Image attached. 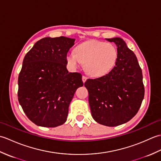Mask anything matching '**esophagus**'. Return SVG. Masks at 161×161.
Listing matches in <instances>:
<instances>
[{"label":"esophagus","instance_id":"obj_1","mask_svg":"<svg viewBox=\"0 0 161 161\" xmlns=\"http://www.w3.org/2000/svg\"><path fill=\"white\" fill-rule=\"evenodd\" d=\"M86 80H87V77H86V76H82V81H83V82L85 83V82H86Z\"/></svg>","mask_w":161,"mask_h":161}]
</instances>
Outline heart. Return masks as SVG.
Returning <instances> with one entry per match:
<instances>
[{
    "label": "heart",
    "mask_w": 161,
    "mask_h": 161,
    "mask_svg": "<svg viewBox=\"0 0 161 161\" xmlns=\"http://www.w3.org/2000/svg\"><path fill=\"white\" fill-rule=\"evenodd\" d=\"M118 56L117 47L114 44L92 40L79 44L75 53L67 54L66 60L75 68L81 63L86 64V70L91 76L100 77L114 68Z\"/></svg>",
    "instance_id": "1"
}]
</instances>
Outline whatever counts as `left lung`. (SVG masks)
Segmentation results:
<instances>
[{
    "label": "left lung",
    "mask_w": 161,
    "mask_h": 161,
    "mask_svg": "<svg viewBox=\"0 0 161 161\" xmlns=\"http://www.w3.org/2000/svg\"><path fill=\"white\" fill-rule=\"evenodd\" d=\"M114 42L118 53L114 68L104 76L86 80L92 117L99 124L115 126L127 122L137 114L144 98L142 73L134 53L119 37Z\"/></svg>",
    "instance_id": "1"
}]
</instances>
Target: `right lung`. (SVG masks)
I'll return each instance as SVG.
<instances>
[{"label":"right lung","instance_id":"1","mask_svg":"<svg viewBox=\"0 0 161 161\" xmlns=\"http://www.w3.org/2000/svg\"><path fill=\"white\" fill-rule=\"evenodd\" d=\"M75 39L45 37L23 59L18 84V99L35 125L56 127L66 121L75 91L83 86L81 75L69 73L66 55Z\"/></svg>","mask_w":161,"mask_h":161}]
</instances>
